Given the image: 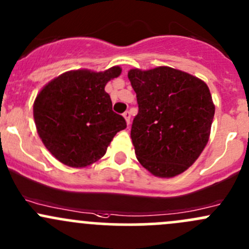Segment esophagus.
I'll use <instances>...</instances> for the list:
<instances>
[{
  "instance_id": "1",
  "label": "esophagus",
  "mask_w": 249,
  "mask_h": 249,
  "mask_svg": "<svg viewBox=\"0 0 249 249\" xmlns=\"http://www.w3.org/2000/svg\"><path fill=\"white\" fill-rule=\"evenodd\" d=\"M123 117L125 118V120H126V124L130 125V119H131V115H130V112H125L124 114H123Z\"/></svg>"
}]
</instances>
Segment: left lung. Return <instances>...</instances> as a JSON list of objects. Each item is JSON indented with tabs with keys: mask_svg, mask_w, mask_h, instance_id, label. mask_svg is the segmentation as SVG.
<instances>
[{
	"mask_svg": "<svg viewBox=\"0 0 249 249\" xmlns=\"http://www.w3.org/2000/svg\"><path fill=\"white\" fill-rule=\"evenodd\" d=\"M127 77L139 104L131 126L137 160L157 177L180 175L210 139L215 107L207 84L169 66L132 69Z\"/></svg>",
	"mask_w": 249,
	"mask_h": 249,
	"instance_id": "obj_1",
	"label": "left lung"
}]
</instances>
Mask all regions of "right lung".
Returning a JSON list of instances; mask_svg holds the SVG:
<instances>
[{
  "mask_svg": "<svg viewBox=\"0 0 249 249\" xmlns=\"http://www.w3.org/2000/svg\"><path fill=\"white\" fill-rule=\"evenodd\" d=\"M122 69L73 70L50 80L34 102L37 132L46 148L70 167H85L106 154L113 137L126 127L112 110L105 87Z\"/></svg>",
  "mask_w": 249,
  "mask_h": 249,
  "instance_id": "1",
  "label": "right lung"
}]
</instances>
